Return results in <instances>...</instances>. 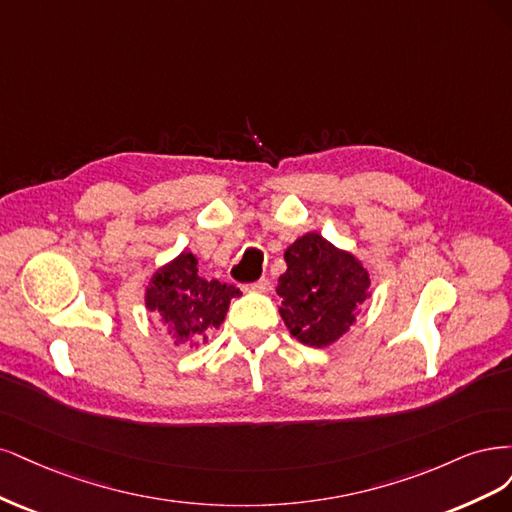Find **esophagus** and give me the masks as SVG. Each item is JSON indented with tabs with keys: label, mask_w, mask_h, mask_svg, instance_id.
Masks as SVG:
<instances>
[{
	"label": "esophagus",
	"mask_w": 512,
	"mask_h": 512,
	"mask_svg": "<svg viewBox=\"0 0 512 512\" xmlns=\"http://www.w3.org/2000/svg\"><path fill=\"white\" fill-rule=\"evenodd\" d=\"M244 289H246V291H257V293H266V291L270 289V280H268V278H259V280H255V283H251V285H246Z\"/></svg>",
	"instance_id": "esophagus-1"
}]
</instances>
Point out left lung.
I'll list each match as a JSON object with an SVG mask.
<instances>
[{
  "mask_svg": "<svg viewBox=\"0 0 512 512\" xmlns=\"http://www.w3.org/2000/svg\"><path fill=\"white\" fill-rule=\"evenodd\" d=\"M287 272L278 278L280 317L293 338L329 346L349 332L357 308L368 300L370 274L349 251L308 232L285 251Z\"/></svg>",
  "mask_w": 512,
  "mask_h": 512,
  "instance_id": "left-lung-1",
  "label": "left lung"
}]
</instances>
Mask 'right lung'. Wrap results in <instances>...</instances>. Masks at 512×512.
<instances>
[{
  "label": "right lung",
  "mask_w": 512,
  "mask_h": 512,
  "mask_svg": "<svg viewBox=\"0 0 512 512\" xmlns=\"http://www.w3.org/2000/svg\"><path fill=\"white\" fill-rule=\"evenodd\" d=\"M236 295L234 285L200 276L195 255L183 251L151 276L144 302L168 325L176 346H200L225 321Z\"/></svg>",
  "instance_id": "right-lung-1"
}]
</instances>
